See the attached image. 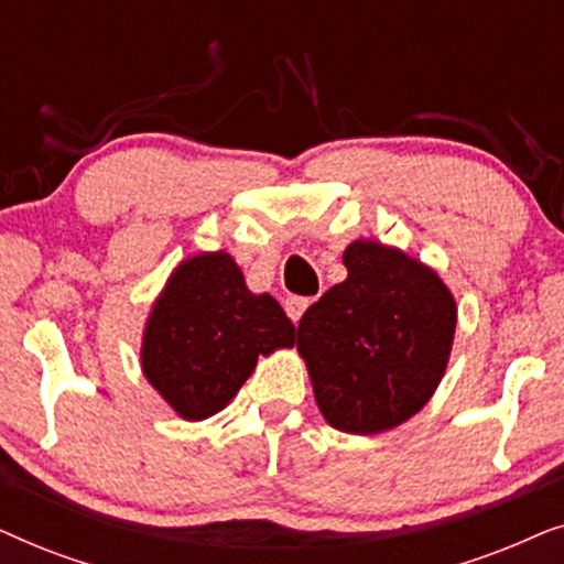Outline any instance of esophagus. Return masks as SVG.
<instances>
[{"instance_id":"esophagus-1","label":"esophagus","mask_w":564,"mask_h":564,"mask_svg":"<svg viewBox=\"0 0 564 564\" xmlns=\"http://www.w3.org/2000/svg\"><path fill=\"white\" fill-rule=\"evenodd\" d=\"M311 303H313L311 297H297V295H292V297L284 300V311H288L292 323H297L300 318H303V313L307 311V307H311Z\"/></svg>"}]
</instances>
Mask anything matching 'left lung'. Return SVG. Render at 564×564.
<instances>
[{"mask_svg":"<svg viewBox=\"0 0 564 564\" xmlns=\"http://www.w3.org/2000/svg\"><path fill=\"white\" fill-rule=\"evenodd\" d=\"M349 276L300 318L323 419L346 434H380L419 413L449 361L457 305L436 272L377 241L344 251Z\"/></svg>","mask_w":564,"mask_h":564,"instance_id":"1","label":"left lung"}]
</instances>
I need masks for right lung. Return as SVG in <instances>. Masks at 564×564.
<instances>
[{"label":"right lung","mask_w":564,"mask_h":564,"mask_svg":"<svg viewBox=\"0 0 564 564\" xmlns=\"http://www.w3.org/2000/svg\"><path fill=\"white\" fill-rule=\"evenodd\" d=\"M295 344V326L274 297L251 295L226 251L187 259L153 305L143 336V375L182 419L226 408L259 354Z\"/></svg>","instance_id":"add662e5"}]
</instances>
